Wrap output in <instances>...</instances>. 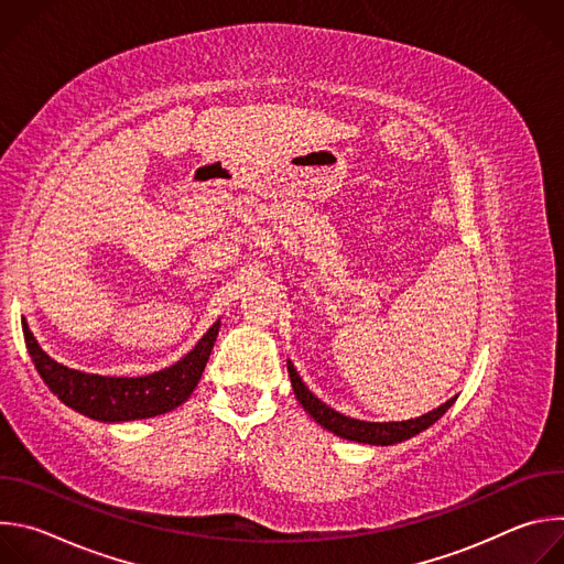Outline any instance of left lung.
Here are the masks:
<instances>
[{"instance_id":"obj_1","label":"left lung","mask_w":564,"mask_h":564,"mask_svg":"<svg viewBox=\"0 0 564 564\" xmlns=\"http://www.w3.org/2000/svg\"><path fill=\"white\" fill-rule=\"evenodd\" d=\"M288 372H290L292 390L299 399V404L303 406V411L316 424H321L326 431L335 433L341 440H350V442H359V444H372V446H390V444L406 442V440L420 435L422 431L433 426L455 404V399H457V397H451L446 404H442V406L433 409L431 413H426L422 417H415V420L364 422V420H355V417H348V415L330 409L314 392H310V388L303 383V379L299 377V372H296V368L290 359H288Z\"/></svg>"}]
</instances>
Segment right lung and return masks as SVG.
Wrapping results in <instances>:
<instances>
[{"label": "right lung", "mask_w": 564, "mask_h": 564, "mask_svg": "<svg viewBox=\"0 0 564 564\" xmlns=\"http://www.w3.org/2000/svg\"><path fill=\"white\" fill-rule=\"evenodd\" d=\"M218 328L220 318L181 361L163 370L142 377H107L73 370L51 359L22 316L29 355L51 392L57 394V399L64 401L68 409L107 424L149 420L185 404L203 377L214 341L218 337Z\"/></svg>", "instance_id": "1"}]
</instances>
